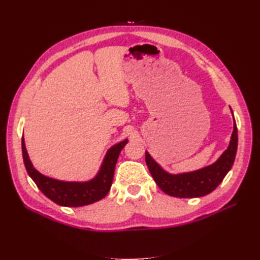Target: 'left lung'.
I'll return each mask as SVG.
<instances>
[{"instance_id":"left-lung-1","label":"left lung","mask_w":260,"mask_h":260,"mask_svg":"<svg viewBox=\"0 0 260 260\" xmlns=\"http://www.w3.org/2000/svg\"><path fill=\"white\" fill-rule=\"evenodd\" d=\"M231 109V108H230ZM231 114L234 116L233 110ZM238 146V131L234 117V132L229 145L214 163L185 173L172 174L165 171L150 153L145 152L147 168L159 189L167 194L175 198H200L211 193L221 183L224 176L231 170L236 158Z\"/></svg>"}]
</instances>
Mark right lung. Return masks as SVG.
<instances>
[{
    "label": "right lung",
    "instance_id": "1",
    "mask_svg": "<svg viewBox=\"0 0 260 260\" xmlns=\"http://www.w3.org/2000/svg\"><path fill=\"white\" fill-rule=\"evenodd\" d=\"M128 140L113 145L107 151L97 174L89 181H61L39 172L33 167L26 152L24 137L22 136V155L30 178L47 198L62 207H84L102 200L107 196L113 183L115 167L120 151Z\"/></svg>",
    "mask_w": 260,
    "mask_h": 260
}]
</instances>
